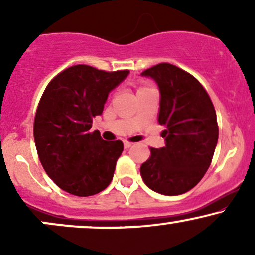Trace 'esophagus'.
Returning <instances> with one entry per match:
<instances>
[{"label": "esophagus", "instance_id": "obj_1", "mask_svg": "<svg viewBox=\"0 0 255 255\" xmlns=\"http://www.w3.org/2000/svg\"><path fill=\"white\" fill-rule=\"evenodd\" d=\"M124 145H125V148H129L130 146L133 145V142L128 141V140H125V141H124Z\"/></svg>", "mask_w": 255, "mask_h": 255}]
</instances>
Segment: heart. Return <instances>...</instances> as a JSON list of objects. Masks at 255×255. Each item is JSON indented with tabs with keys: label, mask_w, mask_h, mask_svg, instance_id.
<instances>
[{
	"label": "heart",
	"mask_w": 255,
	"mask_h": 255,
	"mask_svg": "<svg viewBox=\"0 0 255 255\" xmlns=\"http://www.w3.org/2000/svg\"><path fill=\"white\" fill-rule=\"evenodd\" d=\"M148 90H152V89L148 86H145V85H140V86L136 89V95H139V93H142V92H145V91H148Z\"/></svg>",
	"instance_id": "b5f03b06"
}]
</instances>
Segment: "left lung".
<instances>
[{
    "label": "left lung",
    "mask_w": 255,
    "mask_h": 255,
    "mask_svg": "<svg viewBox=\"0 0 255 255\" xmlns=\"http://www.w3.org/2000/svg\"><path fill=\"white\" fill-rule=\"evenodd\" d=\"M159 89L158 122L165 126V146L151 147L140 168L148 188L163 195L191 191L204 177L218 141L216 110L204 86L188 72L159 63L141 73Z\"/></svg>",
    "instance_id": "obj_1"
}]
</instances>
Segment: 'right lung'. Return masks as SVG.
Listing matches in <instances>:
<instances>
[{
	"label": "right lung",
	"instance_id": "add662e5",
	"mask_svg": "<svg viewBox=\"0 0 255 255\" xmlns=\"http://www.w3.org/2000/svg\"><path fill=\"white\" fill-rule=\"evenodd\" d=\"M128 73L77 64L58 73L44 90L34 116V142L44 170L64 192L90 197L113 180L124 144L105 141L90 129L110 91Z\"/></svg>",
	"mask_w": 255,
	"mask_h": 255
}]
</instances>
